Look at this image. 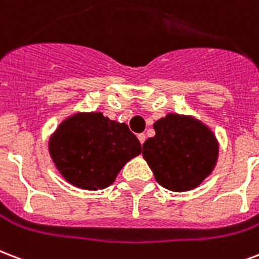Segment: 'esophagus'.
<instances>
[{"label": "esophagus", "mask_w": 259, "mask_h": 259, "mask_svg": "<svg viewBox=\"0 0 259 259\" xmlns=\"http://www.w3.org/2000/svg\"><path fill=\"white\" fill-rule=\"evenodd\" d=\"M145 138H147V136H145L144 133L138 134V140H140V143H141V144L145 143Z\"/></svg>", "instance_id": "obj_1"}]
</instances>
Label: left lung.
Returning <instances> with one entry per match:
<instances>
[{
	"mask_svg": "<svg viewBox=\"0 0 259 259\" xmlns=\"http://www.w3.org/2000/svg\"><path fill=\"white\" fill-rule=\"evenodd\" d=\"M153 129L156 134L144 143L143 156L159 185L171 191H187L212 172L219 144L202 122L168 114L156 121Z\"/></svg>",
	"mask_w": 259,
	"mask_h": 259,
	"instance_id": "8db88e82",
	"label": "left lung"
}]
</instances>
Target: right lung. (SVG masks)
Returning <instances> with one entry per match:
<instances>
[{"label": "right lung", "instance_id": "add662e5", "mask_svg": "<svg viewBox=\"0 0 259 259\" xmlns=\"http://www.w3.org/2000/svg\"><path fill=\"white\" fill-rule=\"evenodd\" d=\"M61 175L84 190L106 189L123 165L141 153V144L126 123L102 112L74 114L55 130L49 143Z\"/></svg>", "mask_w": 259, "mask_h": 259}]
</instances>
